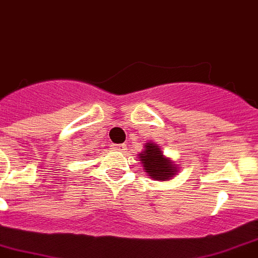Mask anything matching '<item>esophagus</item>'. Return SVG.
<instances>
[{"instance_id": "obj_1", "label": "esophagus", "mask_w": 258, "mask_h": 258, "mask_svg": "<svg viewBox=\"0 0 258 258\" xmlns=\"http://www.w3.org/2000/svg\"><path fill=\"white\" fill-rule=\"evenodd\" d=\"M113 149L117 150V152H125L126 150V145L120 144V145H113Z\"/></svg>"}]
</instances>
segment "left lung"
<instances>
[{
    "label": "left lung",
    "mask_w": 258,
    "mask_h": 258,
    "mask_svg": "<svg viewBox=\"0 0 258 258\" xmlns=\"http://www.w3.org/2000/svg\"><path fill=\"white\" fill-rule=\"evenodd\" d=\"M140 159L141 165H144L145 172L149 178H153L154 180H169L178 172L175 163L166 158L159 146L153 142L145 145L144 152L140 154Z\"/></svg>",
    "instance_id": "obj_1"
}]
</instances>
